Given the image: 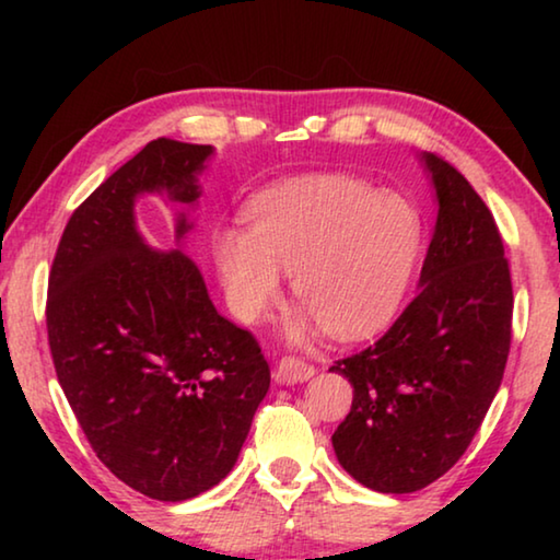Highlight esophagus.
I'll list each match as a JSON object with an SVG mask.
<instances>
[{
	"label": "esophagus",
	"mask_w": 560,
	"mask_h": 560,
	"mask_svg": "<svg viewBox=\"0 0 560 560\" xmlns=\"http://www.w3.org/2000/svg\"><path fill=\"white\" fill-rule=\"evenodd\" d=\"M316 375V368L306 363L301 358H281L277 363V371H273V377L281 385H293V383H306Z\"/></svg>",
	"instance_id": "esophagus-1"
}]
</instances>
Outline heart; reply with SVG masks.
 I'll return each mask as SVG.
<instances>
[{"mask_svg":"<svg viewBox=\"0 0 560 560\" xmlns=\"http://www.w3.org/2000/svg\"><path fill=\"white\" fill-rule=\"evenodd\" d=\"M424 224L402 195L348 177H308L273 187L246 207L244 226L214 242L234 316L257 324L277 301L281 271L306 314L291 338L326 326L336 338H363L390 320L420 259Z\"/></svg>","mask_w":560,"mask_h":560,"instance_id":"b5f03b06","label":"heart"}]
</instances>
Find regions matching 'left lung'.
<instances>
[{"label":"left lung","mask_w":560,"mask_h":560,"mask_svg":"<svg viewBox=\"0 0 560 560\" xmlns=\"http://www.w3.org/2000/svg\"><path fill=\"white\" fill-rule=\"evenodd\" d=\"M438 224L420 293L383 338L336 360L353 405L334 432L350 477L383 494H410L467 452L504 377L511 346L509 259L494 214L457 167L424 153Z\"/></svg>","instance_id":"left-lung-1"}]
</instances>
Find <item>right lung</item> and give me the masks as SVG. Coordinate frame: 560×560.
<instances>
[{
  "label": "right lung",
  "mask_w": 560,
  "mask_h": 560,
  "mask_svg": "<svg viewBox=\"0 0 560 560\" xmlns=\"http://www.w3.org/2000/svg\"><path fill=\"white\" fill-rule=\"evenodd\" d=\"M212 145L158 138L71 214L49 273L46 330L96 457L140 494L185 501L232 471L271 375L249 330L217 314L183 252H153L132 205H192ZM189 230L177 217V240Z\"/></svg>",
  "instance_id": "right-lung-1"
}]
</instances>
